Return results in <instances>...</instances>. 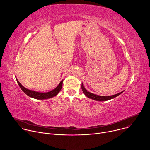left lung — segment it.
Listing matches in <instances>:
<instances>
[{
	"label": "left lung",
	"instance_id": "8db88e82",
	"mask_svg": "<svg viewBox=\"0 0 150 150\" xmlns=\"http://www.w3.org/2000/svg\"><path fill=\"white\" fill-rule=\"evenodd\" d=\"M81 88H82V90L83 93H84V94L87 97H88V98H90L91 99H93L94 100L99 101H108V100L113 99V98L116 97L117 96H119L120 94H122L123 92V91H122L120 93H117L116 94L112 95V96H98V95L94 94L91 93L89 92L88 91H87L86 89L85 88L83 83H82V85H81Z\"/></svg>",
	"mask_w": 150,
	"mask_h": 150
}]
</instances>
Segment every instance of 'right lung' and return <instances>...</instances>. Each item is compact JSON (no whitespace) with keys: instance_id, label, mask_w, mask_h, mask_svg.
Returning <instances> with one entry per match:
<instances>
[{"instance_id":"obj_1","label":"right lung","mask_w":150,"mask_h":150,"mask_svg":"<svg viewBox=\"0 0 150 150\" xmlns=\"http://www.w3.org/2000/svg\"><path fill=\"white\" fill-rule=\"evenodd\" d=\"M16 79V81L19 85V86L20 87V88H21L24 93L25 94H26L28 96L31 97V98H34L35 99H37V100H45V99H48V98H52L54 96H56L61 90L62 87V84H63V80L62 79L60 82L59 83V84L57 85V87L56 88H55L54 90L49 91V92H47V93H40V92H37V91H32L30 90H28L26 88H25L23 85H22L19 81Z\"/></svg>"}]
</instances>
